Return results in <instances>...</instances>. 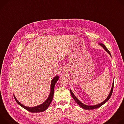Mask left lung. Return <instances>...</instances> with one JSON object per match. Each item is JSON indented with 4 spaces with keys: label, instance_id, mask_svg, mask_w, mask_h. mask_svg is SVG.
<instances>
[{
    "label": "left lung",
    "instance_id": "obj_1",
    "mask_svg": "<svg viewBox=\"0 0 124 124\" xmlns=\"http://www.w3.org/2000/svg\"><path fill=\"white\" fill-rule=\"evenodd\" d=\"M100 45H101L105 50V51L108 52L109 53V54L111 56V54L110 53V52L109 51V50L107 49V48L105 47V46L103 44H102V43H100ZM113 87H114V81H113V84H112V88H111V91L110 92L108 96L107 97V98L102 102H101V103L100 104H97V105H93V106H89V105H86L84 104H83V103H82L80 101H79L77 99V98L75 97V96L74 95V94H73V93H72V92L71 91V90H70V93H71V94L72 95V97L73 98V99L74 100V101H76V102L80 106H81V107H82L83 108L85 109H96V108H98L100 107H101V106H102L103 104H104L107 101H108L109 100V99L110 98L111 96L112 95V92H113Z\"/></svg>",
    "mask_w": 124,
    "mask_h": 124
}]
</instances>
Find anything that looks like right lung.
Masks as SVG:
<instances>
[{
  "label": "right lung",
  "mask_w": 124,
  "mask_h": 124,
  "mask_svg": "<svg viewBox=\"0 0 124 124\" xmlns=\"http://www.w3.org/2000/svg\"><path fill=\"white\" fill-rule=\"evenodd\" d=\"M59 78V77L58 76H55L52 80L51 81V92L50 93V95L49 96V97L48 99L45 101L44 102L42 103L41 104L35 106V107H26L23 104H22L19 101L17 100L16 97H15V95H14V97L15 98V100L17 101V102L22 107L26 109V110L29 111L31 112L34 113V112H43L48 108L49 106L50 105V103H51L52 100L53 99V96H54V85L56 84V82L58 81Z\"/></svg>",
  "instance_id": "add662e5"
}]
</instances>
